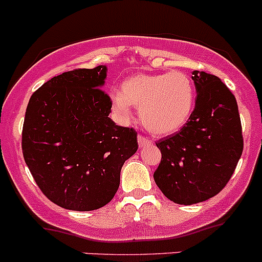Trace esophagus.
Wrapping results in <instances>:
<instances>
[{
    "instance_id": "obj_1",
    "label": "esophagus",
    "mask_w": 262,
    "mask_h": 262,
    "mask_svg": "<svg viewBox=\"0 0 262 262\" xmlns=\"http://www.w3.org/2000/svg\"><path fill=\"white\" fill-rule=\"evenodd\" d=\"M148 144H151V139L146 138V137H143V136H138V146L139 147H146V146H148Z\"/></svg>"
}]
</instances>
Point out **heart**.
I'll return each instance as SVG.
<instances>
[{
	"label": "heart",
	"instance_id": "heart-1",
	"mask_svg": "<svg viewBox=\"0 0 262 262\" xmlns=\"http://www.w3.org/2000/svg\"><path fill=\"white\" fill-rule=\"evenodd\" d=\"M114 108L128 116L132 106L139 107L144 128L157 136H166L182 129L192 116L195 92L184 72L167 74H138L121 84V92L111 93Z\"/></svg>",
	"mask_w": 262,
	"mask_h": 262
}]
</instances>
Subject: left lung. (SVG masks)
<instances>
[{
  "mask_svg": "<svg viewBox=\"0 0 262 262\" xmlns=\"http://www.w3.org/2000/svg\"><path fill=\"white\" fill-rule=\"evenodd\" d=\"M192 75L197 91L192 116L178 133L156 142L161 161L155 182L179 205L216 195L232 178L243 151L234 95L215 75L199 70Z\"/></svg>",
  "mask_w": 262,
  "mask_h": 262,
  "instance_id": "obj_1",
  "label": "left lung"
}]
</instances>
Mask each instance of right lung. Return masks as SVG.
<instances>
[{
  "mask_svg": "<svg viewBox=\"0 0 262 262\" xmlns=\"http://www.w3.org/2000/svg\"><path fill=\"white\" fill-rule=\"evenodd\" d=\"M106 67L53 77L30 97L21 133L25 164L43 194L74 211L111 201L125 160L138 149L137 132L108 118Z\"/></svg>",
  "mask_w": 262,
  "mask_h": 262,
  "instance_id": "add662e5",
  "label": "right lung"
}]
</instances>
